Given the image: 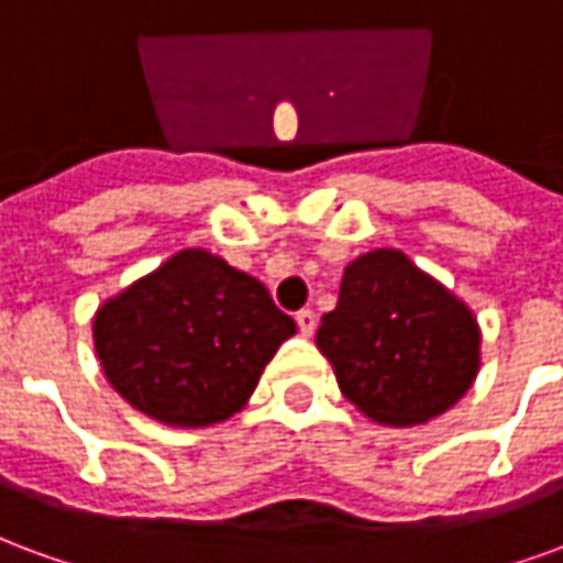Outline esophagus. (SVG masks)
Here are the masks:
<instances>
[{
  "instance_id": "obj_1",
  "label": "esophagus",
  "mask_w": 563,
  "mask_h": 563,
  "mask_svg": "<svg viewBox=\"0 0 563 563\" xmlns=\"http://www.w3.org/2000/svg\"><path fill=\"white\" fill-rule=\"evenodd\" d=\"M295 322H298V331H301L305 338H310V334L317 331V313H313V310H298V313H295Z\"/></svg>"
}]
</instances>
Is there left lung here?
<instances>
[{
	"label": "left lung",
	"instance_id": "1",
	"mask_svg": "<svg viewBox=\"0 0 563 563\" xmlns=\"http://www.w3.org/2000/svg\"><path fill=\"white\" fill-rule=\"evenodd\" d=\"M317 346L346 401L398 428L446 413L479 371V325L467 305L401 250H374L346 265Z\"/></svg>",
	"mask_w": 563,
	"mask_h": 563
}]
</instances>
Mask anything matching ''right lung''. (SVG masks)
I'll list each match as a JSON object with an SVG mask.
<instances>
[{
  "label": "right lung",
  "mask_w": 563,
  "mask_h": 563,
  "mask_svg": "<svg viewBox=\"0 0 563 563\" xmlns=\"http://www.w3.org/2000/svg\"><path fill=\"white\" fill-rule=\"evenodd\" d=\"M292 334V317L268 289L208 250H180L92 319L108 383L135 410L177 428L238 413Z\"/></svg>",
  "instance_id": "1"
}]
</instances>
